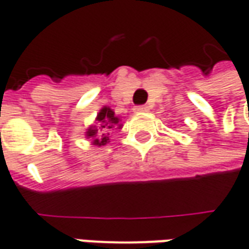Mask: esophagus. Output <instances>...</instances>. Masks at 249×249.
<instances>
[{
    "instance_id": "34e87169",
    "label": "esophagus",
    "mask_w": 249,
    "mask_h": 249,
    "mask_svg": "<svg viewBox=\"0 0 249 249\" xmlns=\"http://www.w3.org/2000/svg\"><path fill=\"white\" fill-rule=\"evenodd\" d=\"M149 107L147 106H135L134 107V112H138V114H141V112H149Z\"/></svg>"
}]
</instances>
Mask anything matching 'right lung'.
<instances>
[{"instance_id": "right-lung-1", "label": "right lung", "mask_w": 249, "mask_h": 249, "mask_svg": "<svg viewBox=\"0 0 249 249\" xmlns=\"http://www.w3.org/2000/svg\"><path fill=\"white\" fill-rule=\"evenodd\" d=\"M122 119L115 115L114 110L110 107H102L98 115L95 118V124H91L87 127L86 138L91 141V143L95 146H105L110 142V134L114 133V130L122 128Z\"/></svg>"}]
</instances>
